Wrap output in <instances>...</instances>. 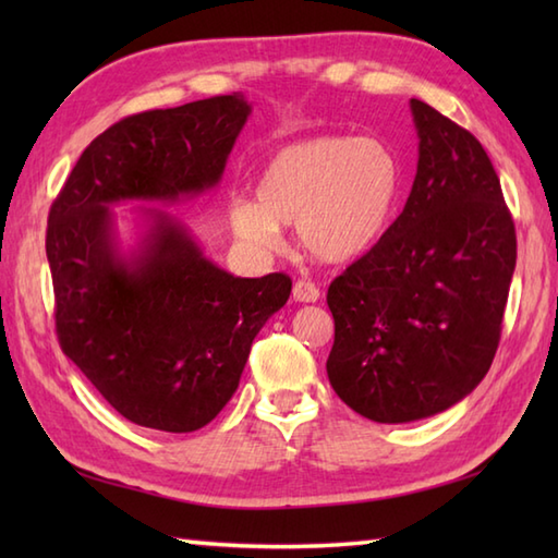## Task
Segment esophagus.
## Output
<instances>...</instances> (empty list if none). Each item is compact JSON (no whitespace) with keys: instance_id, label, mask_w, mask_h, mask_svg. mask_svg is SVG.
<instances>
[{"instance_id":"esophagus-1","label":"esophagus","mask_w":558,"mask_h":558,"mask_svg":"<svg viewBox=\"0 0 558 558\" xmlns=\"http://www.w3.org/2000/svg\"><path fill=\"white\" fill-rule=\"evenodd\" d=\"M318 298H322V292H318V288L310 280H298L292 286V300L294 302H318Z\"/></svg>"}]
</instances>
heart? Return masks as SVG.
Here are the masks:
<instances>
[{"instance_id":"obj_1","label":"heart","mask_w":558,"mask_h":558,"mask_svg":"<svg viewBox=\"0 0 558 558\" xmlns=\"http://www.w3.org/2000/svg\"><path fill=\"white\" fill-rule=\"evenodd\" d=\"M400 160L376 136H314L272 153L256 177V201L234 198V234L276 248L280 228L330 266L369 254L388 230L400 196Z\"/></svg>"}]
</instances>
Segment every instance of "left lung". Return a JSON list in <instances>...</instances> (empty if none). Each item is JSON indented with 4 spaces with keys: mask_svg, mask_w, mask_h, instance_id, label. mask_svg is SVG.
Here are the masks:
<instances>
[{
    "mask_svg": "<svg viewBox=\"0 0 558 558\" xmlns=\"http://www.w3.org/2000/svg\"><path fill=\"white\" fill-rule=\"evenodd\" d=\"M412 192L369 254L328 288L326 372L362 417L405 424L456 405L487 376L515 270V225L480 141L417 98Z\"/></svg>",
    "mask_w": 558,
    "mask_h": 558,
    "instance_id": "1",
    "label": "left lung"
}]
</instances>
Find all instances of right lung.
Returning a JSON list of instances; mask_svg holds the SVG:
<instances>
[{
  "label": "right lung",
  "instance_id": "add662e5",
  "mask_svg": "<svg viewBox=\"0 0 558 558\" xmlns=\"http://www.w3.org/2000/svg\"><path fill=\"white\" fill-rule=\"evenodd\" d=\"M248 114L232 93L126 117L90 141L50 208L59 345L138 426L186 434L216 420L292 280L234 278L162 208H138L144 234L124 254L110 206L177 204L218 186Z\"/></svg>",
  "mask_w": 558,
  "mask_h": 558
}]
</instances>
